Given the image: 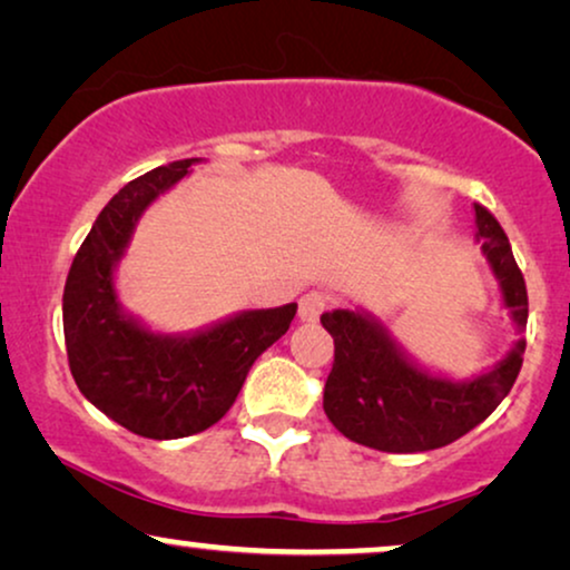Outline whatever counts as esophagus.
<instances>
[{
    "label": "esophagus",
    "instance_id": "obj_1",
    "mask_svg": "<svg viewBox=\"0 0 570 570\" xmlns=\"http://www.w3.org/2000/svg\"><path fill=\"white\" fill-rule=\"evenodd\" d=\"M326 309V297L321 292H307L299 297V321L302 323H315L321 318V313Z\"/></svg>",
    "mask_w": 570,
    "mask_h": 570
}]
</instances>
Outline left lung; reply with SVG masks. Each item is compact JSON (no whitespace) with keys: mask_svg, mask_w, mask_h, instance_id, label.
<instances>
[{"mask_svg":"<svg viewBox=\"0 0 570 570\" xmlns=\"http://www.w3.org/2000/svg\"><path fill=\"white\" fill-rule=\"evenodd\" d=\"M473 210L476 242L500 281L502 305L523 334L529 321L523 273L494 215L481 205ZM321 323L334 336V368L323 389V410L344 436L381 452L436 450L476 429L513 389L525 350V338H518L492 368L458 381L415 363L365 309H331Z\"/></svg>","mask_w":570,"mask_h":570,"instance_id":"left-lung-1","label":"left lung"}]
</instances>
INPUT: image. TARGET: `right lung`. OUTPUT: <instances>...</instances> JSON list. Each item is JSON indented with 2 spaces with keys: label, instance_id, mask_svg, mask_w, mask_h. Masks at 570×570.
Masks as SVG:
<instances>
[{
  "label": "right lung",
  "instance_id": "add662e5",
  "mask_svg": "<svg viewBox=\"0 0 570 570\" xmlns=\"http://www.w3.org/2000/svg\"><path fill=\"white\" fill-rule=\"evenodd\" d=\"M199 157L144 173L107 202L70 265L62 294L68 363L78 389L115 423L147 439H181L218 423L257 357L289 331L297 305L242 309L191 334H160L115 292L134 228Z\"/></svg>",
  "mask_w": 570,
  "mask_h": 570
}]
</instances>
